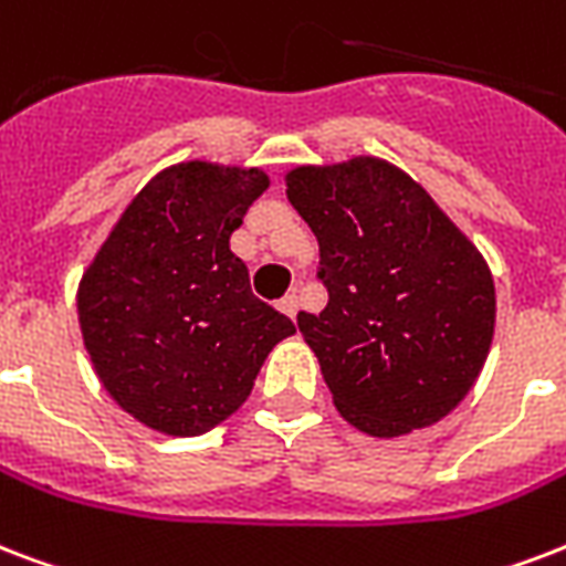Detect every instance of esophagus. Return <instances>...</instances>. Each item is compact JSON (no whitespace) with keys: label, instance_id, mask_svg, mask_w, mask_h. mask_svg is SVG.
Returning a JSON list of instances; mask_svg holds the SVG:
<instances>
[{"label":"esophagus","instance_id":"obj_1","mask_svg":"<svg viewBox=\"0 0 566 566\" xmlns=\"http://www.w3.org/2000/svg\"><path fill=\"white\" fill-rule=\"evenodd\" d=\"M279 308H282L287 317H296V312H300V296H296V293H287V296L279 300Z\"/></svg>","mask_w":566,"mask_h":566}]
</instances>
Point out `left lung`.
I'll use <instances>...</instances> for the list:
<instances>
[{
    "mask_svg": "<svg viewBox=\"0 0 566 566\" xmlns=\"http://www.w3.org/2000/svg\"><path fill=\"white\" fill-rule=\"evenodd\" d=\"M321 243L329 302L300 312L332 403L361 433L407 437L469 395L495 332L484 254L421 184L379 157L287 171Z\"/></svg>",
    "mask_w": 566,
    "mask_h": 566,
    "instance_id": "8db88e82",
    "label": "left lung"
}]
</instances>
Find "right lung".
Listing matches in <instances>:
<instances>
[{"label": "right lung", "instance_id": "add662e5", "mask_svg": "<svg viewBox=\"0 0 566 566\" xmlns=\"http://www.w3.org/2000/svg\"><path fill=\"white\" fill-rule=\"evenodd\" d=\"M266 187L261 168H163L82 273L76 312L94 374L150 430L198 437L226 421L270 350L296 332L254 296L228 245Z\"/></svg>", "mask_w": 566, "mask_h": 566}]
</instances>
